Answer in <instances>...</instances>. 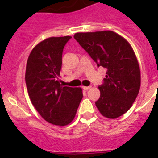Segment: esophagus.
Instances as JSON below:
<instances>
[{
  "instance_id": "obj_1",
  "label": "esophagus",
  "mask_w": 158,
  "mask_h": 158,
  "mask_svg": "<svg viewBox=\"0 0 158 158\" xmlns=\"http://www.w3.org/2000/svg\"><path fill=\"white\" fill-rule=\"evenodd\" d=\"M91 88V86H83V89H84V90H89V89H90Z\"/></svg>"
}]
</instances>
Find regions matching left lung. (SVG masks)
<instances>
[{
	"label": "left lung",
	"mask_w": 158,
	"mask_h": 158,
	"mask_svg": "<svg viewBox=\"0 0 158 158\" xmlns=\"http://www.w3.org/2000/svg\"><path fill=\"white\" fill-rule=\"evenodd\" d=\"M74 39L98 67L106 69L100 98L95 102L102 115L118 118L130 110L140 89V69L135 52L125 38L112 31L77 33Z\"/></svg>",
	"instance_id": "obj_1"
}]
</instances>
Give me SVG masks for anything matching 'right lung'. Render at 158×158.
Masks as SVG:
<instances>
[{"label":"right lung","mask_w":158,"mask_h":158,"mask_svg":"<svg viewBox=\"0 0 158 158\" xmlns=\"http://www.w3.org/2000/svg\"><path fill=\"white\" fill-rule=\"evenodd\" d=\"M69 36L49 38L34 47L28 58L25 82L32 104L41 116L64 126L74 120L83 98L81 88L62 86V52Z\"/></svg>","instance_id":"right-lung-1"}]
</instances>
